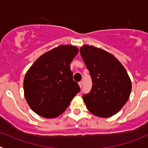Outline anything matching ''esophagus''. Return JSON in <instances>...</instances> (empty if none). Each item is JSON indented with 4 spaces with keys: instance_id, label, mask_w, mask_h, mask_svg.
Here are the masks:
<instances>
[{
    "instance_id": "1",
    "label": "esophagus",
    "mask_w": 148,
    "mask_h": 148,
    "mask_svg": "<svg viewBox=\"0 0 148 148\" xmlns=\"http://www.w3.org/2000/svg\"><path fill=\"white\" fill-rule=\"evenodd\" d=\"M78 84H79V88H82V86H83V82H79V83H78Z\"/></svg>"
}]
</instances>
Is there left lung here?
Returning <instances> with one entry per match:
<instances>
[{"mask_svg":"<svg viewBox=\"0 0 148 148\" xmlns=\"http://www.w3.org/2000/svg\"><path fill=\"white\" fill-rule=\"evenodd\" d=\"M92 79L91 92L83 96L93 115L109 118L119 112L130 95L132 83L125 68L112 53L93 45L79 50Z\"/></svg>","mask_w":148,"mask_h":148,"instance_id":"8db88e82","label":"left lung"}]
</instances>
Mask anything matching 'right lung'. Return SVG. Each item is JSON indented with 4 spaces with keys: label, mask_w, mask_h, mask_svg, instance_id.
<instances>
[{
    "label": "right lung",
    "mask_w": 148,
    "mask_h": 148,
    "mask_svg": "<svg viewBox=\"0 0 148 148\" xmlns=\"http://www.w3.org/2000/svg\"><path fill=\"white\" fill-rule=\"evenodd\" d=\"M78 51L77 46L59 45L39 56L27 70L24 97L37 115L46 119L58 117L79 92L70 66Z\"/></svg>",
    "instance_id": "add662e5"
}]
</instances>
